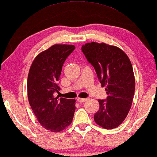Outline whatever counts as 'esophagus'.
Here are the masks:
<instances>
[{"mask_svg": "<svg viewBox=\"0 0 157 157\" xmlns=\"http://www.w3.org/2000/svg\"><path fill=\"white\" fill-rule=\"evenodd\" d=\"M87 100V98H77V101L79 103H84Z\"/></svg>", "mask_w": 157, "mask_h": 157, "instance_id": "esophagus-1", "label": "esophagus"}]
</instances>
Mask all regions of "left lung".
I'll list each match as a JSON object with an SVG mask.
<instances>
[{
    "label": "left lung",
    "mask_w": 157,
    "mask_h": 157,
    "mask_svg": "<svg viewBox=\"0 0 157 157\" xmlns=\"http://www.w3.org/2000/svg\"><path fill=\"white\" fill-rule=\"evenodd\" d=\"M81 50L94 67L108 97L99 99L100 108L94 115L95 122L105 129L117 128L123 122L132 103L135 79L133 68L121 49L105 43H88Z\"/></svg>",
    "instance_id": "8db88e82"
}]
</instances>
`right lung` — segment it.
I'll return each mask as SVG.
<instances>
[{"mask_svg": "<svg viewBox=\"0 0 157 157\" xmlns=\"http://www.w3.org/2000/svg\"><path fill=\"white\" fill-rule=\"evenodd\" d=\"M75 46L54 45L36 57L27 78L29 105L38 122L54 132L71 124L75 112V100L54 97L60 87L59 81L62 67Z\"/></svg>", "mask_w": 157, "mask_h": 157, "instance_id": "obj_1", "label": "right lung"}]
</instances>
